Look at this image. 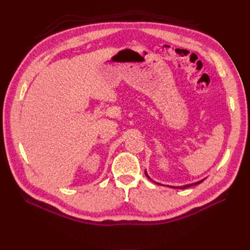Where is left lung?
Instances as JSON below:
<instances>
[{"mask_svg":"<svg viewBox=\"0 0 250 250\" xmlns=\"http://www.w3.org/2000/svg\"><path fill=\"white\" fill-rule=\"evenodd\" d=\"M145 175L149 178V179H151L149 176H148V174H147V172H145ZM202 181H203V179L202 180H200V181H197V183H195V184H191V185H186V186H183V187H176L177 188H183V190H184V188H190V187H192V186H196V185H199V184H201L202 183ZM158 185H160V184H158ZM173 188H174V187H172Z\"/></svg>","mask_w":250,"mask_h":250,"instance_id":"obj_1","label":"left lung"}]
</instances>
